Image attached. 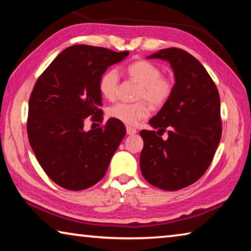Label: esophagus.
Returning a JSON list of instances; mask_svg holds the SVG:
<instances>
[{"mask_svg": "<svg viewBox=\"0 0 251 251\" xmlns=\"http://www.w3.org/2000/svg\"><path fill=\"white\" fill-rule=\"evenodd\" d=\"M126 131H127V135H134V134L137 133V130L133 128V127H129V126L126 127Z\"/></svg>", "mask_w": 251, "mask_h": 251, "instance_id": "34e87169", "label": "esophagus"}]
</instances>
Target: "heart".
<instances>
[{"label":"heart","mask_w":251,"mask_h":251,"mask_svg":"<svg viewBox=\"0 0 251 251\" xmlns=\"http://www.w3.org/2000/svg\"><path fill=\"white\" fill-rule=\"evenodd\" d=\"M127 73L139 84L137 103H117L108 110L112 118L124 123L126 125H136L150 116V105L152 107H161L167 103L173 95L175 83L171 76L161 74V70L155 63L141 59L127 66ZM120 73L116 69L104 72L99 80V90L105 99L113 100L116 99Z\"/></svg>","instance_id":"1"}]
</instances>
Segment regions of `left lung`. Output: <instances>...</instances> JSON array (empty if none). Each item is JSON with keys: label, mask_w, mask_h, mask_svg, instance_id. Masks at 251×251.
<instances>
[{"label": "left lung", "mask_w": 251, "mask_h": 251, "mask_svg": "<svg viewBox=\"0 0 251 251\" xmlns=\"http://www.w3.org/2000/svg\"><path fill=\"white\" fill-rule=\"evenodd\" d=\"M148 58L167 59L176 84L150 121L158 130H141L139 165L150 184L174 192L197 181L211 164L223 131L219 93L201 63L184 50L164 49ZM165 131L167 140L161 138Z\"/></svg>", "instance_id": "8db88e82"}]
</instances>
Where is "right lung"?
<instances>
[{"instance_id": "1", "label": "right lung", "mask_w": 251, "mask_h": 251, "mask_svg": "<svg viewBox=\"0 0 251 251\" xmlns=\"http://www.w3.org/2000/svg\"><path fill=\"white\" fill-rule=\"evenodd\" d=\"M128 52L73 45L59 53L37 78L28 100L27 136L36 159L55 184L83 190L99 182L126 134L109 118L85 131L84 122L103 123L99 80Z\"/></svg>"}]
</instances>
